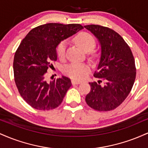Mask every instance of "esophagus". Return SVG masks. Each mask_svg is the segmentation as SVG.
Segmentation results:
<instances>
[{
	"label": "esophagus",
	"instance_id": "1",
	"mask_svg": "<svg viewBox=\"0 0 148 148\" xmlns=\"http://www.w3.org/2000/svg\"><path fill=\"white\" fill-rule=\"evenodd\" d=\"M72 84H80L81 82V81H77V80L73 79L72 81Z\"/></svg>",
	"mask_w": 148,
	"mask_h": 148
}]
</instances>
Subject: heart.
Here are the masks:
<instances>
[{
  "label": "heart",
  "mask_w": 148,
  "mask_h": 148,
  "mask_svg": "<svg viewBox=\"0 0 148 148\" xmlns=\"http://www.w3.org/2000/svg\"><path fill=\"white\" fill-rule=\"evenodd\" d=\"M74 41L79 45L85 51H90L95 47V40L90 34L82 32L76 35ZM67 42L62 41L58 44L56 48L57 55L60 58H63L65 56L67 49ZM64 71L67 75L76 79H81L89 72V67L86 63L80 62H72L64 67Z\"/></svg>",
  "instance_id": "heart-1"
}]
</instances>
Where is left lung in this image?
<instances>
[{"mask_svg": "<svg viewBox=\"0 0 148 148\" xmlns=\"http://www.w3.org/2000/svg\"><path fill=\"white\" fill-rule=\"evenodd\" d=\"M95 36L101 47L99 62L94 76L103 79L89 83L87 104L99 111L115 109L130 94L136 79L135 60L132 51L118 33L99 25H84Z\"/></svg>", "mask_w": 148, "mask_h": 148, "instance_id": "8db88e82", "label": "left lung"}]
</instances>
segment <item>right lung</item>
I'll return each instance as SVG.
<instances>
[{"label":"right lung","mask_w":148,"mask_h":148,"mask_svg":"<svg viewBox=\"0 0 148 148\" xmlns=\"http://www.w3.org/2000/svg\"><path fill=\"white\" fill-rule=\"evenodd\" d=\"M80 24L50 23L32 29L22 40L13 62L14 81L23 99L37 110L53 109L72 86L64 76L47 82L45 74L57 60V46L82 30Z\"/></svg>","instance_id":"obj_1"}]
</instances>
